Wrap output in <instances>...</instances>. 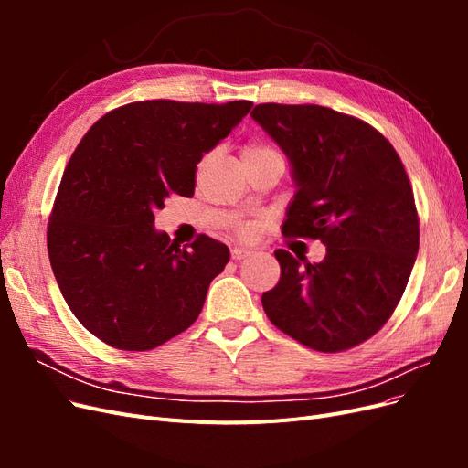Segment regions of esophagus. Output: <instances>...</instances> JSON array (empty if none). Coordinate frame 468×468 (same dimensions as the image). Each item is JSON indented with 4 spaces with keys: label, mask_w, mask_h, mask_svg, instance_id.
I'll use <instances>...</instances> for the list:
<instances>
[{
    "label": "esophagus",
    "mask_w": 468,
    "mask_h": 468,
    "mask_svg": "<svg viewBox=\"0 0 468 468\" xmlns=\"http://www.w3.org/2000/svg\"><path fill=\"white\" fill-rule=\"evenodd\" d=\"M251 248H246V246H236L232 248V260H244L248 256H251Z\"/></svg>",
    "instance_id": "obj_1"
}]
</instances>
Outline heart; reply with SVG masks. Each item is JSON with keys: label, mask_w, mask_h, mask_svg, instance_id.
<instances>
[{"label": "heart", "mask_w": 468, "mask_h": 468, "mask_svg": "<svg viewBox=\"0 0 468 468\" xmlns=\"http://www.w3.org/2000/svg\"><path fill=\"white\" fill-rule=\"evenodd\" d=\"M267 152H275V150L269 148L267 144H261V143H250V144L244 146L242 155H258V154H267ZM236 230H238V234H242V236H251V232H253V229L248 224H239Z\"/></svg>", "instance_id": "heart-1"}]
</instances>
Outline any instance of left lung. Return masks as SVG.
Returning a JSON list of instances; mask_svg holds the SVG:
<instances>
[{
    "label": "left lung",
    "mask_w": 468,
    "mask_h": 468,
    "mask_svg": "<svg viewBox=\"0 0 468 468\" xmlns=\"http://www.w3.org/2000/svg\"><path fill=\"white\" fill-rule=\"evenodd\" d=\"M251 119L291 162L282 234L325 246L320 263L275 251L281 279L261 296L265 314L310 349L356 347L387 324L418 256L406 169L371 124L330 107L261 103Z\"/></svg>",
    "instance_id": "obj_1"
}]
</instances>
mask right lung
Masks as SVG:
<instances>
[{
  "label": "right lung",
  "mask_w": 468,
  "mask_h": 468,
  "mask_svg": "<svg viewBox=\"0 0 468 468\" xmlns=\"http://www.w3.org/2000/svg\"><path fill=\"white\" fill-rule=\"evenodd\" d=\"M251 105L138 101L107 112L81 138L64 169L47 242L66 304L101 342L154 349L201 314L230 251L205 234L181 248L154 229V212L174 193L193 197L203 154Z\"/></svg>",
  "instance_id": "right-lung-1"
}]
</instances>
